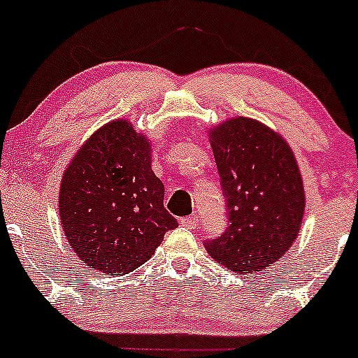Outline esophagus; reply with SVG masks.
I'll return each instance as SVG.
<instances>
[{
	"label": "esophagus",
	"mask_w": 358,
	"mask_h": 358,
	"mask_svg": "<svg viewBox=\"0 0 358 358\" xmlns=\"http://www.w3.org/2000/svg\"><path fill=\"white\" fill-rule=\"evenodd\" d=\"M179 222L182 224V226H186V227L196 229L197 227V222H199V219H197L196 215H187V217H180Z\"/></svg>",
	"instance_id": "esophagus-1"
}]
</instances>
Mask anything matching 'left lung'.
<instances>
[{
  "mask_svg": "<svg viewBox=\"0 0 358 358\" xmlns=\"http://www.w3.org/2000/svg\"><path fill=\"white\" fill-rule=\"evenodd\" d=\"M227 202V231L206 250L237 273L266 268L301 231L306 192L297 161L282 136L250 117H232L209 131Z\"/></svg>",
  "mask_w": 358,
  "mask_h": 358,
  "instance_id": "obj_1",
  "label": "left lung"
}]
</instances>
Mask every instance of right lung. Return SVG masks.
<instances>
[{
    "instance_id": "obj_1",
    "label": "right lung",
    "mask_w": 358,
    "mask_h": 358,
    "mask_svg": "<svg viewBox=\"0 0 358 358\" xmlns=\"http://www.w3.org/2000/svg\"><path fill=\"white\" fill-rule=\"evenodd\" d=\"M59 219L78 257L108 275L143 266L178 227L151 169L149 139L129 121L108 122L79 148L61 180Z\"/></svg>"
}]
</instances>
